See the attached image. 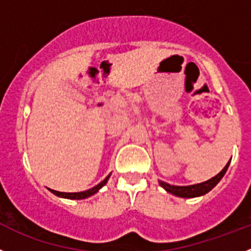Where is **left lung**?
I'll return each instance as SVG.
<instances>
[{"mask_svg":"<svg viewBox=\"0 0 251 251\" xmlns=\"http://www.w3.org/2000/svg\"><path fill=\"white\" fill-rule=\"evenodd\" d=\"M229 161L228 163L226 165V167L221 171V172L218 173L217 176H214L213 178L208 179V181L202 182V183L198 184H192V186H172V184H168L166 182L160 181V186L162 188H165L168 193L173 194V196L177 197H182V198H194V197H201L203 194L208 193L209 191H212L215 186L218 184V182L221 181L223 178V176L226 175V170L229 167Z\"/></svg>","mask_w":251,"mask_h":251,"instance_id":"8db88e82","label":"left lung"}]
</instances>
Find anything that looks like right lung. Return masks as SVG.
<instances>
[{
	"mask_svg": "<svg viewBox=\"0 0 251 251\" xmlns=\"http://www.w3.org/2000/svg\"><path fill=\"white\" fill-rule=\"evenodd\" d=\"M110 175L107 176L106 178L104 179V181L100 182L98 186L93 187V188L88 189V191H84V192H78V193H65V192H58V191H54V189H49V191L51 192L53 194H55V196L58 197H62V198H68V200H84V198H88V197L93 196V194L97 193L98 191H99L101 187H104L105 184H106L107 179H109Z\"/></svg>",
	"mask_w": 251,
	"mask_h": 251,
	"instance_id": "add662e5",
	"label": "right lung"
}]
</instances>
